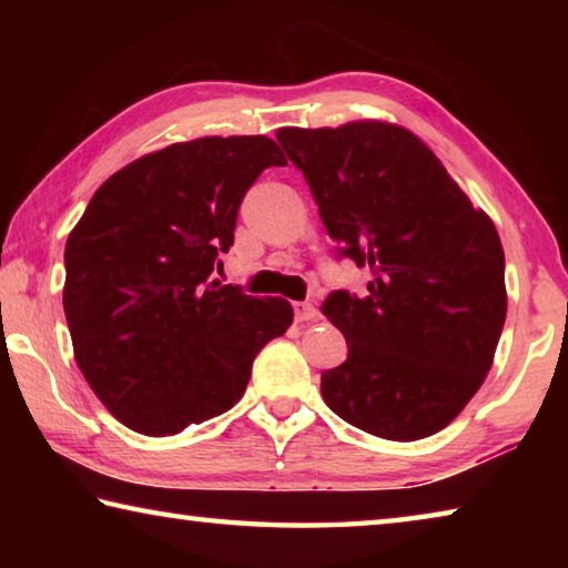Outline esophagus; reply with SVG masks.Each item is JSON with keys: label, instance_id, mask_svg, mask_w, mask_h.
Returning <instances> with one entry per match:
<instances>
[{"label": "esophagus", "instance_id": "obj_1", "mask_svg": "<svg viewBox=\"0 0 568 568\" xmlns=\"http://www.w3.org/2000/svg\"><path fill=\"white\" fill-rule=\"evenodd\" d=\"M293 311H295L297 323H311V321L321 318V313L315 311V305H311V303H293Z\"/></svg>", "mask_w": 568, "mask_h": 568}]
</instances>
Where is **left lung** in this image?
<instances>
[{"label":"left lung","instance_id":"8db88e82","mask_svg":"<svg viewBox=\"0 0 568 568\" xmlns=\"http://www.w3.org/2000/svg\"><path fill=\"white\" fill-rule=\"evenodd\" d=\"M275 138L341 255L373 275L363 297L335 291L323 303L348 343V358L321 376L323 400L365 434H438L480 388L504 331L496 225L400 124L281 128Z\"/></svg>","mask_w":568,"mask_h":568}]
</instances>
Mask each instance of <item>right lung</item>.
Instances as JSON below:
<instances>
[{"label": "right lung", "mask_w": 568, "mask_h": 568, "mask_svg": "<svg viewBox=\"0 0 568 568\" xmlns=\"http://www.w3.org/2000/svg\"><path fill=\"white\" fill-rule=\"evenodd\" d=\"M271 165L287 160L265 134L175 142L104 180L67 237L74 361L138 434L172 436L233 408L255 355L291 328L283 297L210 281L247 187Z\"/></svg>", "instance_id": "obj_1"}]
</instances>
